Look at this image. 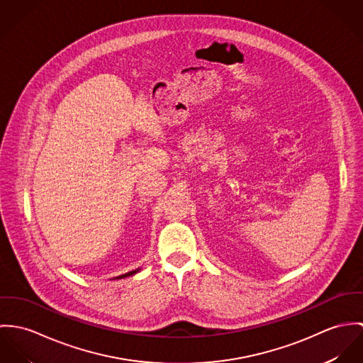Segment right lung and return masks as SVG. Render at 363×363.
I'll use <instances>...</instances> for the list:
<instances>
[{"mask_svg": "<svg viewBox=\"0 0 363 363\" xmlns=\"http://www.w3.org/2000/svg\"><path fill=\"white\" fill-rule=\"evenodd\" d=\"M140 269H136V270H132V272H129V273H126V274H122V276H118V277H116L117 280H120V279H125V277H129V276H133V274H136L138 272H139Z\"/></svg>", "mask_w": 363, "mask_h": 363, "instance_id": "right-lung-1", "label": "right lung"}]
</instances>
